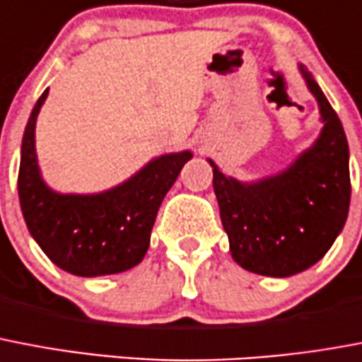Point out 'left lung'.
Instances as JSON below:
<instances>
[{
  "mask_svg": "<svg viewBox=\"0 0 362 362\" xmlns=\"http://www.w3.org/2000/svg\"><path fill=\"white\" fill-rule=\"evenodd\" d=\"M316 99L317 138L284 170L241 181L211 158L213 189L230 241L231 258L250 273L286 279L327 254L349 211V147L337 112L306 66L299 65Z\"/></svg>",
  "mask_w": 362,
  "mask_h": 362,
  "instance_id": "obj_1",
  "label": "left lung"
}]
</instances>
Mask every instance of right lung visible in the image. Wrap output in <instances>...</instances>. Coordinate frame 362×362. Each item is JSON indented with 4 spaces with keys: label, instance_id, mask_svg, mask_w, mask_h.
<instances>
[{
    "label": "right lung",
    "instance_id": "right-lung-1",
    "mask_svg": "<svg viewBox=\"0 0 362 362\" xmlns=\"http://www.w3.org/2000/svg\"><path fill=\"white\" fill-rule=\"evenodd\" d=\"M48 89L25 125L20 151L18 196L22 215L40 250L76 276H106L144 259L158 207L192 151L164 153L112 189L78 194L57 192L40 173L35 127Z\"/></svg>",
    "mask_w": 362,
    "mask_h": 362
}]
</instances>
